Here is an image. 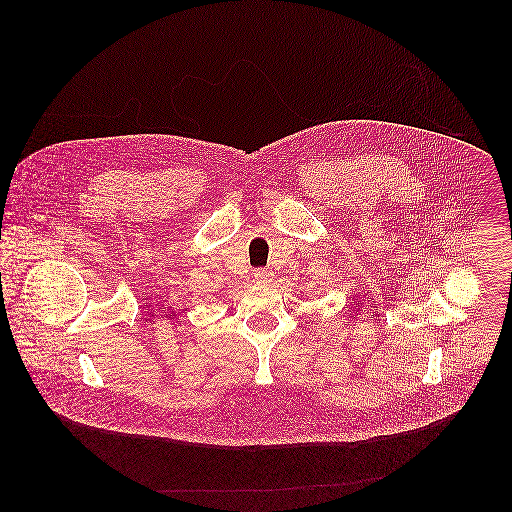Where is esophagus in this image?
<instances>
[{"label": "esophagus", "instance_id": "1", "mask_svg": "<svg viewBox=\"0 0 512 512\" xmlns=\"http://www.w3.org/2000/svg\"><path fill=\"white\" fill-rule=\"evenodd\" d=\"M254 280L260 284H268L272 280V270L270 268H258L254 270Z\"/></svg>", "mask_w": 512, "mask_h": 512}]
</instances>
